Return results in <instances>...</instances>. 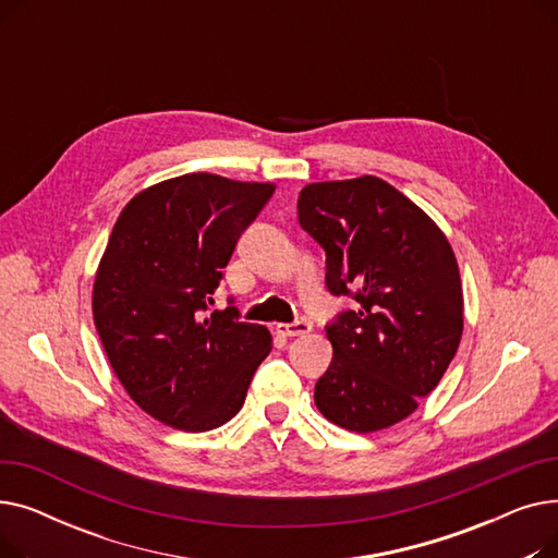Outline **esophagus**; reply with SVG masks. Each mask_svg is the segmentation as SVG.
Returning <instances> with one entry per match:
<instances>
[{
	"mask_svg": "<svg viewBox=\"0 0 558 558\" xmlns=\"http://www.w3.org/2000/svg\"><path fill=\"white\" fill-rule=\"evenodd\" d=\"M310 330H312L310 320H303V318L294 320V324H282V326H278V332H280L282 337H303V335H307Z\"/></svg>",
	"mask_w": 558,
	"mask_h": 558,
	"instance_id": "34e87169",
	"label": "esophagus"
}]
</instances>
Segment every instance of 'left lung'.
Wrapping results in <instances>:
<instances>
[{
    "label": "left lung",
    "mask_w": 558,
    "mask_h": 558,
    "mask_svg": "<svg viewBox=\"0 0 558 558\" xmlns=\"http://www.w3.org/2000/svg\"><path fill=\"white\" fill-rule=\"evenodd\" d=\"M299 221L326 251V287L357 305L326 326L332 362L314 402L350 432L385 429L418 407L463 332L454 253L438 226L375 175L312 183Z\"/></svg>",
    "instance_id": "left-lung-1"
}]
</instances>
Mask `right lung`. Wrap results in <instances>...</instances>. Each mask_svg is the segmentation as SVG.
<instances>
[{
  "instance_id": "right-lung-1",
  "label": "right lung",
  "mask_w": 558,
  "mask_h": 558,
  "mask_svg": "<svg viewBox=\"0 0 558 558\" xmlns=\"http://www.w3.org/2000/svg\"><path fill=\"white\" fill-rule=\"evenodd\" d=\"M269 183L185 173L140 192L117 219L93 291L108 362L160 423L208 432L240 412L271 332L240 320L215 289Z\"/></svg>"
}]
</instances>
